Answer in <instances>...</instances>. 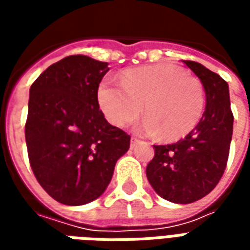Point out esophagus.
<instances>
[{
  "label": "esophagus",
  "mask_w": 250,
  "mask_h": 250,
  "mask_svg": "<svg viewBox=\"0 0 250 250\" xmlns=\"http://www.w3.org/2000/svg\"><path fill=\"white\" fill-rule=\"evenodd\" d=\"M139 143V141L136 139V138H131V143H130V147L131 148H135V146Z\"/></svg>",
  "instance_id": "obj_1"
}]
</instances>
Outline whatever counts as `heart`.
Segmentation results:
<instances>
[{
    "label": "heart",
    "mask_w": 250,
    "mask_h": 250,
    "mask_svg": "<svg viewBox=\"0 0 250 250\" xmlns=\"http://www.w3.org/2000/svg\"><path fill=\"white\" fill-rule=\"evenodd\" d=\"M98 103L111 125L123 127L141 114L138 130L163 141H178L197 127L205 111V88L199 79L168 62L127 69L120 84L103 80Z\"/></svg>",
    "instance_id": "1"
}]
</instances>
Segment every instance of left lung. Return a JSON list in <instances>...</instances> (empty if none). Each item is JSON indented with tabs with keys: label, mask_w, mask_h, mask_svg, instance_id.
Segmentation results:
<instances>
[{
	"label": "left lung",
	"mask_w": 250,
	"mask_h": 250,
	"mask_svg": "<svg viewBox=\"0 0 250 250\" xmlns=\"http://www.w3.org/2000/svg\"><path fill=\"white\" fill-rule=\"evenodd\" d=\"M198 76L206 93V107L197 127L173 145L154 146L155 155L146 167L152 188L175 204H191L213 190L225 171L233 114L228 83L195 62L184 60Z\"/></svg>",
	"instance_id": "obj_1"
}]
</instances>
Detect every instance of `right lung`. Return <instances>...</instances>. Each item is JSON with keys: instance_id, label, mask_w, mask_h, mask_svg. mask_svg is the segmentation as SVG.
Listing matches in <instances>:
<instances>
[{"instance_id": "right-lung-1", "label": "right lung", "mask_w": 250, "mask_h": 250, "mask_svg": "<svg viewBox=\"0 0 250 250\" xmlns=\"http://www.w3.org/2000/svg\"><path fill=\"white\" fill-rule=\"evenodd\" d=\"M108 71V62L72 55L48 66L30 87L25 123L30 167L60 204L99 198L130 148V135L99 108V84Z\"/></svg>"}]
</instances>
